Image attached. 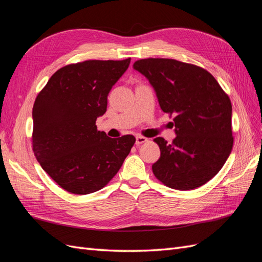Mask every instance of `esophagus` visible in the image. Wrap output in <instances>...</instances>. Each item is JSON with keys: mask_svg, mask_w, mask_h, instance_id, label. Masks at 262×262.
Here are the masks:
<instances>
[{"mask_svg": "<svg viewBox=\"0 0 262 262\" xmlns=\"http://www.w3.org/2000/svg\"><path fill=\"white\" fill-rule=\"evenodd\" d=\"M148 140L146 139V138H144V137H141V136H139V137H137V139H136V144L137 145H140V144H143V143H146Z\"/></svg>", "mask_w": 262, "mask_h": 262, "instance_id": "34e87169", "label": "esophagus"}]
</instances>
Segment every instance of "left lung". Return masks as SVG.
Returning <instances> with one entry per match:
<instances>
[{
	"label": "left lung",
	"instance_id": "8db88e82",
	"mask_svg": "<svg viewBox=\"0 0 262 262\" xmlns=\"http://www.w3.org/2000/svg\"><path fill=\"white\" fill-rule=\"evenodd\" d=\"M133 69L153 86L162 110L175 115L176 138L154 141L161 157L155 177L169 188L192 190L223 167L233 148L232 104L207 70L173 59H142Z\"/></svg>",
	"mask_w": 262,
	"mask_h": 262
}]
</instances>
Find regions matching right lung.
Listing matches in <instances>:
<instances>
[{
  "label": "right lung",
  "mask_w": 262,
  "mask_h": 262,
  "mask_svg": "<svg viewBox=\"0 0 262 262\" xmlns=\"http://www.w3.org/2000/svg\"><path fill=\"white\" fill-rule=\"evenodd\" d=\"M131 59L89 60L58 70L33 108V150L42 169L67 191L89 194L104 188L136 143L98 131L110 90Z\"/></svg>",
  "instance_id": "right-lung-1"
}]
</instances>
